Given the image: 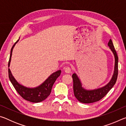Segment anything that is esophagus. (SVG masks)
<instances>
[{
	"mask_svg": "<svg viewBox=\"0 0 126 126\" xmlns=\"http://www.w3.org/2000/svg\"><path fill=\"white\" fill-rule=\"evenodd\" d=\"M64 71L66 73H71V68H70L69 67H68V66H67V67H66L64 68Z\"/></svg>",
	"mask_w": 126,
	"mask_h": 126,
	"instance_id": "34e87169",
	"label": "esophagus"
}]
</instances>
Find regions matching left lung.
<instances>
[{"label":"left lung","mask_w":126,"mask_h":126,"mask_svg":"<svg viewBox=\"0 0 126 126\" xmlns=\"http://www.w3.org/2000/svg\"><path fill=\"white\" fill-rule=\"evenodd\" d=\"M110 50L112 51L115 58L114 71L112 78L110 82L106 86L94 90L88 91L83 88L82 84L76 74L74 73L72 75V78L73 81V92L74 96L81 103H91L99 101L105 96L112 88L113 87L116 82L117 76H118V57L117 52L114 47L113 44L111 39L110 40L108 43Z\"/></svg>","instance_id":"obj_1"}]
</instances>
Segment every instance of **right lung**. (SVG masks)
Returning <instances> with one entry per match:
<instances>
[{"label": "right lung", "instance_id": "right-lung-1", "mask_svg": "<svg viewBox=\"0 0 126 126\" xmlns=\"http://www.w3.org/2000/svg\"><path fill=\"white\" fill-rule=\"evenodd\" d=\"M18 40L15 43L11 49L9 61V62H8V67H9L10 65L13 49L14 46L16 45V44L18 42ZM61 73V70L55 72L51 74L47 79L46 81H44V82L39 87H37L34 88H27V87H25L19 84L16 82V80L15 79L13 76H12V74L10 72L9 68L8 69V74H9V79L12 83L13 86H14V88L17 91V92L19 94V95L23 98L29 102H33V103H38V102L44 101L49 95L51 91H52L53 85L54 83L57 78L60 76Z\"/></svg>", "mask_w": 126, "mask_h": 126}]
</instances>
